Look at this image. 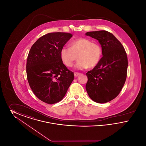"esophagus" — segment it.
I'll return each mask as SVG.
<instances>
[{"label": "esophagus", "instance_id": "34e87169", "mask_svg": "<svg viewBox=\"0 0 146 146\" xmlns=\"http://www.w3.org/2000/svg\"><path fill=\"white\" fill-rule=\"evenodd\" d=\"M80 74V73H78V72H75L74 73V76H79Z\"/></svg>", "mask_w": 146, "mask_h": 146}]
</instances>
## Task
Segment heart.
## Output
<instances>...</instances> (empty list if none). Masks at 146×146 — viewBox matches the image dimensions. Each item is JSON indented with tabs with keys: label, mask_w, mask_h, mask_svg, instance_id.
<instances>
[{
	"label": "heart",
	"mask_w": 146,
	"mask_h": 146,
	"mask_svg": "<svg viewBox=\"0 0 146 146\" xmlns=\"http://www.w3.org/2000/svg\"><path fill=\"white\" fill-rule=\"evenodd\" d=\"M102 55L101 46L88 38H83L73 40L70 48L63 46L60 50V57L67 67H72L78 56V61L75 67L78 70L94 68L99 63Z\"/></svg>",
	"instance_id": "obj_1"
}]
</instances>
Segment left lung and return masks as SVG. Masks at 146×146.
Masks as SVG:
<instances>
[{
    "label": "left lung",
    "instance_id": "1",
    "mask_svg": "<svg viewBox=\"0 0 146 146\" xmlns=\"http://www.w3.org/2000/svg\"><path fill=\"white\" fill-rule=\"evenodd\" d=\"M85 35L97 39L103 56L97 66L86 74V90L94 101L106 103L118 96L125 84L128 66L126 53L121 42L106 31L88 32Z\"/></svg>",
    "mask_w": 146,
    "mask_h": 146
}]
</instances>
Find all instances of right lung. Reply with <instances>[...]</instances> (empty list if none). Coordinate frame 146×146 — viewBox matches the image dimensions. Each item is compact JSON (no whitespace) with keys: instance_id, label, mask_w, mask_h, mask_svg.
<instances>
[{"instance_id":"1","label":"right lung","mask_w":146,"mask_h":146,"mask_svg":"<svg viewBox=\"0 0 146 146\" xmlns=\"http://www.w3.org/2000/svg\"><path fill=\"white\" fill-rule=\"evenodd\" d=\"M72 35L50 33L39 38L28 54L26 72L35 95L48 104L62 100L74 79L73 72L63 63L60 50Z\"/></svg>"}]
</instances>
